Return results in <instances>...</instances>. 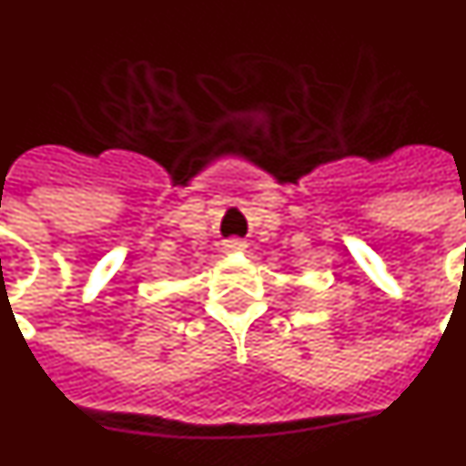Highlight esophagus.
<instances>
[{
  "label": "esophagus",
  "instance_id": "34e87169",
  "mask_svg": "<svg viewBox=\"0 0 466 466\" xmlns=\"http://www.w3.org/2000/svg\"><path fill=\"white\" fill-rule=\"evenodd\" d=\"M247 242L240 240V238H230V240H224V252H245Z\"/></svg>",
  "mask_w": 466,
  "mask_h": 466
}]
</instances>
